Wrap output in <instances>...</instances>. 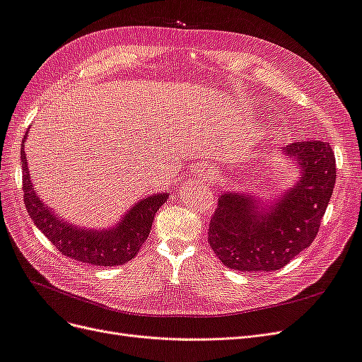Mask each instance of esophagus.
Masks as SVG:
<instances>
[{
	"mask_svg": "<svg viewBox=\"0 0 362 362\" xmlns=\"http://www.w3.org/2000/svg\"><path fill=\"white\" fill-rule=\"evenodd\" d=\"M198 177L199 178H214V175H216V170L213 169V168H208V166H201L199 169H198Z\"/></svg>",
	"mask_w": 362,
	"mask_h": 362,
	"instance_id": "1",
	"label": "esophagus"
}]
</instances>
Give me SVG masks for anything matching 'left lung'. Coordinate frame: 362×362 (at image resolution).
<instances>
[{"label": "left lung", "mask_w": 362, "mask_h": 362, "mask_svg": "<svg viewBox=\"0 0 362 362\" xmlns=\"http://www.w3.org/2000/svg\"><path fill=\"white\" fill-rule=\"evenodd\" d=\"M281 156L298 180L273 199L225 190L208 228V243L223 266L240 272L279 270L319 233L335 185V157L327 141H294Z\"/></svg>", "instance_id": "1"}]
</instances>
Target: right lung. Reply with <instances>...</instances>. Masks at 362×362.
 <instances>
[{
	"instance_id": "right-lung-1",
	"label": "right lung",
	"mask_w": 362,
	"mask_h": 362,
	"mask_svg": "<svg viewBox=\"0 0 362 362\" xmlns=\"http://www.w3.org/2000/svg\"><path fill=\"white\" fill-rule=\"evenodd\" d=\"M25 140H23L21 164L24 172V202L33 218L49 242L64 257L93 266L113 267L133 259L151 233L152 221L158 208L168 202L169 193H154L136 202L122 214L119 221L107 228L92 229L64 221L62 216L43 204L30 178L25 154Z\"/></svg>"
}]
</instances>
